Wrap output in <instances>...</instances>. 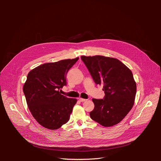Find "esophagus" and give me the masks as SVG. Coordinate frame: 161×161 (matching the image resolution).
Listing matches in <instances>:
<instances>
[{"label":"esophagus","mask_w":161,"mask_h":161,"mask_svg":"<svg viewBox=\"0 0 161 161\" xmlns=\"http://www.w3.org/2000/svg\"><path fill=\"white\" fill-rule=\"evenodd\" d=\"M79 100H80V102H85L86 100H87L86 99H85V98H79Z\"/></svg>","instance_id":"obj_1"}]
</instances>
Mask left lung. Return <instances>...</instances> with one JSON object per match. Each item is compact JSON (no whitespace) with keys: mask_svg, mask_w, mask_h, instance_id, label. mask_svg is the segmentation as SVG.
<instances>
[{"mask_svg":"<svg viewBox=\"0 0 161 161\" xmlns=\"http://www.w3.org/2000/svg\"><path fill=\"white\" fill-rule=\"evenodd\" d=\"M97 85H103V99L92 98L91 119L104 126L121 122L130 111L136 93V83L131 70L117 58L102 55L81 56Z\"/></svg>","mask_w":161,"mask_h":161,"instance_id":"obj_1","label":"left lung"}]
</instances>
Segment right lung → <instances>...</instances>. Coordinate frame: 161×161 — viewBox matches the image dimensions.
I'll use <instances>...</instances> for the list:
<instances>
[{"label":"right lung","instance_id":"right-lung-1","mask_svg":"<svg viewBox=\"0 0 161 161\" xmlns=\"http://www.w3.org/2000/svg\"><path fill=\"white\" fill-rule=\"evenodd\" d=\"M79 57L40 65L31 70L23 86L29 110L44 127L56 130L70 119L76 98L61 94L66 74Z\"/></svg>","mask_w":161,"mask_h":161}]
</instances>
